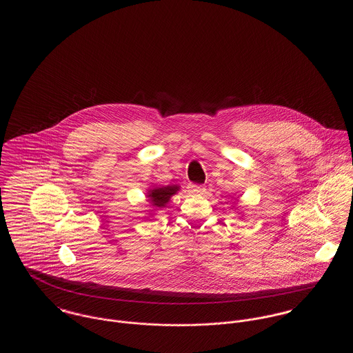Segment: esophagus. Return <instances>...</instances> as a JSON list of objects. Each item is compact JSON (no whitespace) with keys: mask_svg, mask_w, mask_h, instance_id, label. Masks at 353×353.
Instances as JSON below:
<instances>
[{"mask_svg":"<svg viewBox=\"0 0 353 353\" xmlns=\"http://www.w3.org/2000/svg\"><path fill=\"white\" fill-rule=\"evenodd\" d=\"M188 190H189V193H192V194H199V196H201V194H203V193L206 192V188H205L203 185L190 184L188 186Z\"/></svg>","mask_w":353,"mask_h":353,"instance_id":"34e87169","label":"esophagus"}]
</instances>
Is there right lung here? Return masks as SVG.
I'll return each instance as SVG.
<instances>
[{
	"label": "right lung",
	"mask_w": 353,
	"mask_h": 353,
	"mask_svg": "<svg viewBox=\"0 0 353 353\" xmlns=\"http://www.w3.org/2000/svg\"><path fill=\"white\" fill-rule=\"evenodd\" d=\"M180 190V185H153L147 189L145 193V199L148 202V206L153 208L152 210H147L148 212V217L145 219H151L157 210H160L161 208H165L170 201L172 196H174L177 192Z\"/></svg>",
	"instance_id": "add662e5"
}]
</instances>
